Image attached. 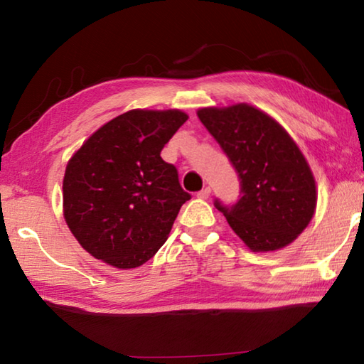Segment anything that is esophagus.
Masks as SVG:
<instances>
[{
    "label": "esophagus",
    "instance_id": "esophagus-1",
    "mask_svg": "<svg viewBox=\"0 0 364 364\" xmlns=\"http://www.w3.org/2000/svg\"><path fill=\"white\" fill-rule=\"evenodd\" d=\"M210 193H212L210 188H204L197 193V197H199V199H208V197H210Z\"/></svg>",
    "mask_w": 364,
    "mask_h": 364
}]
</instances>
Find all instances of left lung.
I'll list each match as a JSON object with an SVG mask.
<instances>
[{"label": "left lung", "instance_id": "8db88e82", "mask_svg": "<svg viewBox=\"0 0 364 364\" xmlns=\"http://www.w3.org/2000/svg\"><path fill=\"white\" fill-rule=\"evenodd\" d=\"M241 181L236 204L215 207L254 252L286 247L316 208V184L304 154L278 122L249 104L197 110Z\"/></svg>", "mask_w": 364, "mask_h": 364}]
</instances>
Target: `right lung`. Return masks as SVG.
Masks as SVG:
<instances>
[{
  "mask_svg": "<svg viewBox=\"0 0 364 364\" xmlns=\"http://www.w3.org/2000/svg\"><path fill=\"white\" fill-rule=\"evenodd\" d=\"M188 115L134 109L91 134L64 175V218L80 245L115 268L156 255L191 194L160 157Z\"/></svg>",
  "mask_w": 364,
  "mask_h": 364,
  "instance_id": "add662e5",
  "label": "right lung"
}]
</instances>
